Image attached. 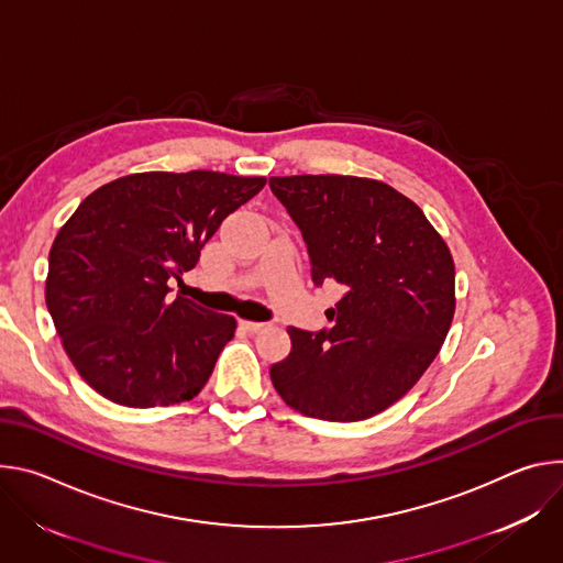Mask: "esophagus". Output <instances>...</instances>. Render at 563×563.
I'll return each instance as SVG.
<instances>
[{"instance_id":"esophagus-1","label":"esophagus","mask_w":563,"mask_h":563,"mask_svg":"<svg viewBox=\"0 0 563 563\" xmlns=\"http://www.w3.org/2000/svg\"><path fill=\"white\" fill-rule=\"evenodd\" d=\"M241 327H243L247 333H260V331H264L268 324H266V322H241Z\"/></svg>"}]
</instances>
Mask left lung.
Instances as JSON below:
<instances>
[{"label": "left lung", "mask_w": 563, "mask_h": 563, "mask_svg": "<svg viewBox=\"0 0 563 563\" xmlns=\"http://www.w3.org/2000/svg\"><path fill=\"white\" fill-rule=\"evenodd\" d=\"M268 185L301 232L310 279L342 288L329 329L288 327L290 353L271 366V380L303 416H376L420 380L448 338L456 306L450 247L380 180L301 174Z\"/></svg>", "instance_id": "left-lung-1"}]
</instances>
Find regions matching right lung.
Masks as SVG:
<instances>
[{
	"mask_svg": "<svg viewBox=\"0 0 563 563\" xmlns=\"http://www.w3.org/2000/svg\"><path fill=\"white\" fill-rule=\"evenodd\" d=\"M264 176L145 172L89 195L48 253L46 306L89 387L115 405L192 400L234 338L230 316L169 297L223 219L262 192Z\"/></svg>",
	"mask_w": 563,
	"mask_h": 563,
	"instance_id": "add662e5",
	"label": "right lung"
}]
</instances>
